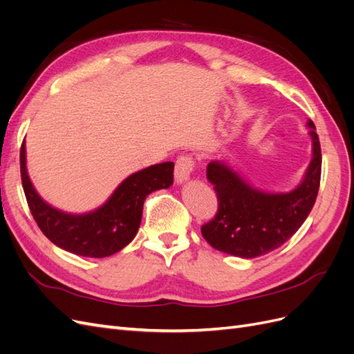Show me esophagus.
I'll return each mask as SVG.
<instances>
[{"instance_id":"1","label":"esophagus","mask_w":354,"mask_h":354,"mask_svg":"<svg viewBox=\"0 0 354 354\" xmlns=\"http://www.w3.org/2000/svg\"><path fill=\"white\" fill-rule=\"evenodd\" d=\"M195 169V160L192 156L185 155L180 156L176 162V169H174V177H176V183L181 185L185 183L190 178V174L194 173Z\"/></svg>"}]
</instances>
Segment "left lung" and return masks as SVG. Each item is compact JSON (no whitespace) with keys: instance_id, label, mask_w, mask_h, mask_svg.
Instances as JSON below:
<instances>
[{"instance_id":"8db88e82","label":"left lung","mask_w":354,"mask_h":354,"mask_svg":"<svg viewBox=\"0 0 354 354\" xmlns=\"http://www.w3.org/2000/svg\"><path fill=\"white\" fill-rule=\"evenodd\" d=\"M312 160L295 189L272 194L255 189L224 160H211L207 178L217 192L218 211L201 227L205 241L221 252L255 259L283 245L301 227L312 211L320 185L322 153L313 121Z\"/></svg>"}]
</instances>
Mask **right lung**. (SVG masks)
I'll list each match as a JSON object with an SVG mask.
<instances>
[{"label":"right lung","mask_w":354,"mask_h":354,"mask_svg":"<svg viewBox=\"0 0 354 354\" xmlns=\"http://www.w3.org/2000/svg\"><path fill=\"white\" fill-rule=\"evenodd\" d=\"M174 162L151 165L127 177L97 209L85 214L60 211L42 199L28 176L25 140L20 149V174L29 209L38 227L59 248L103 259L130 243L138 232L147 195L173 185Z\"/></svg>","instance_id":"1"}]
</instances>
